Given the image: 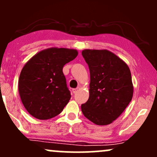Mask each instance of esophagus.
I'll list each match as a JSON object with an SVG mask.
<instances>
[{"label":"esophagus","mask_w":157,"mask_h":157,"mask_svg":"<svg viewBox=\"0 0 157 157\" xmlns=\"http://www.w3.org/2000/svg\"><path fill=\"white\" fill-rule=\"evenodd\" d=\"M72 91H73V93L74 94H76L77 91H78V88H77V89H72Z\"/></svg>","instance_id":"obj_1"}]
</instances>
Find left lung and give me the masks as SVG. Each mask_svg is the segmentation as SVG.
Returning <instances> with one entry per match:
<instances>
[{
  "label": "left lung",
  "instance_id": "left-lung-1",
  "mask_svg": "<svg viewBox=\"0 0 157 157\" xmlns=\"http://www.w3.org/2000/svg\"><path fill=\"white\" fill-rule=\"evenodd\" d=\"M82 55L90 71L89 98L81 105L82 112L96 125H109L122 114L133 97L130 68L107 49H84Z\"/></svg>",
  "mask_w": 157,
  "mask_h": 157
}]
</instances>
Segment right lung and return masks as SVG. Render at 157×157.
<instances>
[{"label": "right lung", "instance_id": "1", "mask_svg": "<svg viewBox=\"0 0 157 157\" xmlns=\"http://www.w3.org/2000/svg\"><path fill=\"white\" fill-rule=\"evenodd\" d=\"M77 55L76 49L52 47L37 52L24 65L18 91L23 105L32 117L48 120L67 105L71 94L63 68Z\"/></svg>", "mask_w": 157, "mask_h": 157}]
</instances>
